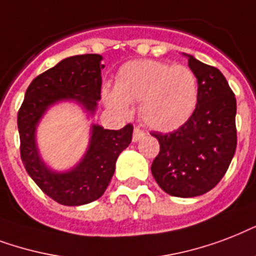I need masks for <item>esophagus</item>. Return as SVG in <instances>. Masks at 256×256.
Here are the masks:
<instances>
[{"label": "esophagus", "instance_id": "1", "mask_svg": "<svg viewBox=\"0 0 256 256\" xmlns=\"http://www.w3.org/2000/svg\"><path fill=\"white\" fill-rule=\"evenodd\" d=\"M144 136H146V134H144V132H142V130H140V128H134V136H132V142H138V140L144 138Z\"/></svg>", "mask_w": 256, "mask_h": 256}]
</instances>
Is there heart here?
Here are the masks:
<instances>
[{
	"instance_id": "obj_1",
	"label": "heart",
	"mask_w": 256,
	"mask_h": 256,
	"mask_svg": "<svg viewBox=\"0 0 256 256\" xmlns=\"http://www.w3.org/2000/svg\"><path fill=\"white\" fill-rule=\"evenodd\" d=\"M199 98L198 80L184 65L155 60L130 61L122 65L114 88L102 89V100L120 114H130L138 102V116L152 130L170 132L190 120Z\"/></svg>"
}]
</instances>
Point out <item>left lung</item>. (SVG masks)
I'll list each match as a JSON object with an SVG mask.
<instances>
[{
	"mask_svg": "<svg viewBox=\"0 0 256 256\" xmlns=\"http://www.w3.org/2000/svg\"><path fill=\"white\" fill-rule=\"evenodd\" d=\"M183 56L198 80V106L179 130L152 134L160 152L150 171L164 192L195 198L212 190L228 170L236 150V100L219 69Z\"/></svg>",
	"mask_w": 256,
	"mask_h": 256,
	"instance_id": "8db88e82",
	"label": "left lung"
}]
</instances>
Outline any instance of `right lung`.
<instances>
[{"mask_svg":"<svg viewBox=\"0 0 256 256\" xmlns=\"http://www.w3.org/2000/svg\"><path fill=\"white\" fill-rule=\"evenodd\" d=\"M101 61L100 54L61 60L32 81L18 110L17 124L25 170L44 194L64 206H82L102 196L114 174L118 155L132 140L130 124L118 130L92 124L88 148L76 166L56 171L41 158L37 126L49 108L70 101L80 106L88 118L94 116L97 101L101 98V69H104Z\"/></svg>","mask_w":256,"mask_h":256,"instance_id":"add662e5","label":"right lung"}]
</instances>
